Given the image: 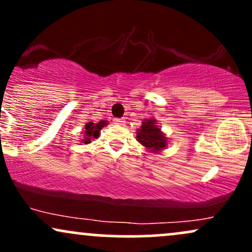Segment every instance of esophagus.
Masks as SVG:
<instances>
[{"instance_id":"esophagus-1","label":"esophagus","mask_w":252,"mask_h":252,"mask_svg":"<svg viewBox=\"0 0 252 252\" xmlns=\"http://www.w3.org/2000/svg\"><path fill=\"white\" fill-rule=\"evenodd\" d=\"M114 122L115 124H118V126H123V124H126V121L121 120V118H117V120H115Z\"/></svg>"}]
</instances>
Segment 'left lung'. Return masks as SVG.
<instances>
[{"mask_svg":"<svg viewBox=\"0 0 252 252\" xmlns=\"http://www.w3.org/2000/svg\"><path fill=\"white\" fill-rule=\"evenodd\" d=\"M136 140L142 144L144 149L153 154H158L167 149L169 143V138L161 130L158 121L153 117L142 121L141 128L136 130Z\"/></svg>","mask_w":252,"mask_h":252,"instance_id":"1","label":"left lung"}]
</instances>
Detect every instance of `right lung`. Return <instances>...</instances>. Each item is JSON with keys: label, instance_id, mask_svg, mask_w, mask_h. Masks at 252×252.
<instances>
[{"label": "right lung", "instance_id": "obj_1", "mask_svg": "<svg viewBox=\"0 0 252 252\" xmlns=\"http://www.w3.org/2000/svg\"><path fill=\"white\" fill-rule=\"evenodd\" d=\"M108 121H99L98 123H94L92 121H89L88 123L84 126V130L80 134H83V137L80 138V142L83 144H89L91 143L92 141H94L96 138L99 137L100 130H102L104 126H108Z\"/></svg>", "mask_w": 252, "mask_h": 252}]
</instances>
